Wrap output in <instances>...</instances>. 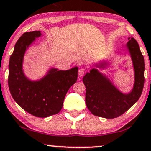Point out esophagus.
<instances>
[{
    "mask_svg": "<svg viewBox=\"0 0 151 151\" xmlns=\"http://www.w3.org/2000/svg\"><path fill=\"white\" fill-rule=\"evenodd\" d=\"M85 70L84 68H80L78 70V75L80 77H83V76L85 75Z\"/></svg>",
    "mask_w": 151,
    "mask_h": 151,
    "instance_id": "esophagus-1",
    "label": "esophagus"
}]
</instances>
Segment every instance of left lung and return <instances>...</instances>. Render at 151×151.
I'll list each match as a JSON object with an SVG mask.
<instances>
[{"mask_svg":"<svg viewBox=\"0 0 151 151\" xmlns=\"http://www.w3.org/2000/svg\"><path fill=\"white\" fill-rule=\"evenodd\" d=\"M127 46L134 68L135 82L132 92H120L109 79L93 68L83 78L86 87L85 103L93 115L107 119L115 118L125 113L139 100L144 85L145 64L139 45L134 38H129ZM106 63L101 64L104 67Z\"/></svg>","mask_w":151,"mask_h":151,"instance_id":"left-lung-1","label":"left lung"}]
</instances>
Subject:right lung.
Wrapping results in <instances>:
<instances>
[{"label":"right lung","instance_id":"right-lung-1","mask_svg":"<svg viewBox=\"0 0 151 151\" xmlns=\"http://www.w3.org/2000/svg\"><path fill=\"white\" fill-rule=\"evenodd\" d=\"M40 36V31L26 32L16 42L9 63L8 86L12 98L24 111L46 118L60 112L67 92L77 81L78 68L67 70L51 68L40 81L28 79L22 70L24 53Z\"/></svg>","mask_w":151,"mask_h":151}]
</instances>
